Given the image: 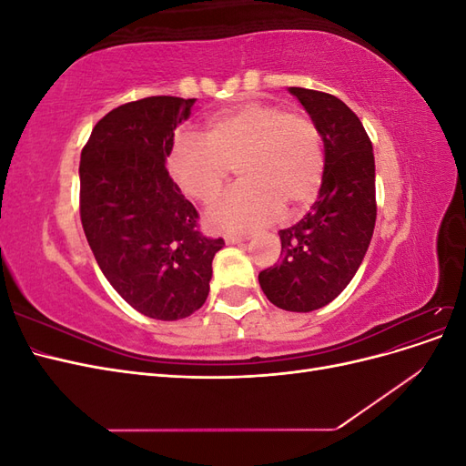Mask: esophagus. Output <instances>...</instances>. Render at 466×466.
Masks as SVG:
<instances>
[{
  "label": "esophagus",
  "instance_id": "obj_1",
  "mask_svg": "<svg viewBox=\"0 0 466 466\" xmlns=\"http://www.w3.org/2000/svg\"><path fill=\"white\" fill-rule=\"evenodd\" d=\"M247 235H225V243L228 245H237V243H243L247 241Z\"/></svg>",
  "mask_w": 466,
  "mask_h": 466
}]
</instances>
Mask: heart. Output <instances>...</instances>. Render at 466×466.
<instances>
[{
    "label": "heart",
    "mask_w": 466,
    "mask_h": 466,
    "mask_svg": "<svg viewBox=\"0 0 466 466\" xmlns=\"http://www.w3.org/2000/svg\"><path fill=\"white\" fill-rule=\"evenodd\" d=\"M231 165L243 182L209 211L223 231L262 228L281 211H301L320 190L327 149L317 122L262 101H247L211 115L204 137L178 132L167 155L168 173L188 198L214 204Z\"/></svg>",
    "instance_id": "obj_1"
}]
</instances>
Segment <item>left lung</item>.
<instances>
[{
	"mask_svg": "<svg viewBox=\"0 0 466 466\" xmlns=\"http://www.w3.org/2000/svg\"><path fill=\"white\" fill-rule=\"evenodd\" d=\"M320 128L327 171L311 211L279 231L278 264L258 274L276 307L309 313L329 305L356 276L377 219L375 157L361 120L340 98L289 89Z\"/></svg>",
	"mask_w": 466,
	"mask_h": 466,
	"instance_id": "8db88e82",
	"label": "left lung"
}]
</instances>
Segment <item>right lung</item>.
Wrapping results in <instances>:
<instances>
[{"label":"right lung","mask_w":466,"mask_h":466,"mask_svg":"<svg viewBox=\"0 0 466 466\" xmlns=\"http://www.w3.org/2000/svg\"><path fill=\"white\" fill-rule=\"evenodd\" d=\"M196 98L146 96L95 124L79 161V216L95 260L136 311L159 320L206 303L211 260L225 245L165 167L175 128Z\"/></svg>","instance_id":"obj_1"}]
</instances>
